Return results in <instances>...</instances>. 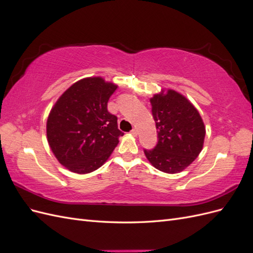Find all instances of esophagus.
Masks as SVG:
<instances>
[{
	"label": "esophagus",
	"instance_id": "34e87169",
	"mask_svg": "<svg viewBox=\"0 0 253 253\" xmlns=\"http://www.w3.org/2000/svg\"><path fill=\"white\" fill-rule=\"evenodd\" d=\"M131 134L133 135V136H137V135H138V129H137V128H133L132 129V131H131Z\"/></svg>",
	"mask_w": 253,
	"mask_h": 253
}]
</instances>
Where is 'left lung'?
Returning <instances> with one entry per match:
<instances>
[{"label": "left lung", "mask_w": 253, "mask_h": 253, "mask_svg": "<svg viewBox=\"0 0 253 253\" xmlns=\"http://www.w3.org/2000/svg\"><path fill=\"white\" fill-rule=\"evenodd\" d=\"M150 101L158 142L153 150H144L145 157L159 171L179 173L203 150L206 136L204 121L190 100L174 89L162 88Z\"/></svg>", "instance_id": "8db88e82"}]
</instances>
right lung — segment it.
Returning <instances> with one entry per match:
<instances>
[{
	"mask_svg": "<svg viewBox=\"0 0 253 253\" xmlns=\"http://www.w3.org/2000/svg\"><path fill=\"white\" fill-rule=\"evenodd\" d=\"M117 85L102 77L83 78L68 87L51 108L46 136L58 162L67 170L87 174L99 169L124 135L108 101Z\"/></svg>",
	"mask_w": 253,
	"mask_h": 253,
	"instance_id": "1",
	"label": "right lung"
}]
</instances>
